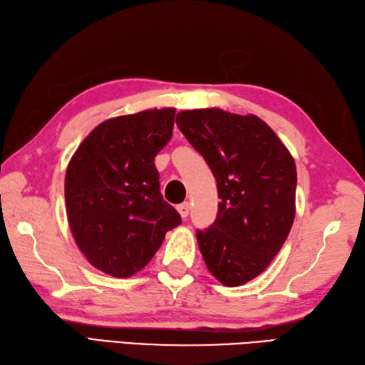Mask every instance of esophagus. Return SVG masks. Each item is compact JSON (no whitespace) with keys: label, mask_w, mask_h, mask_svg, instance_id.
I'll return each instance as SVG.
<instances>
[{"label":"esophagus","mask_w":365,"mask_h":365,"mask_svg":"<svg viewBox=\"0 0 365 365\" xmlns=\"http://www.w3.org/2000/svg\"><path fill=\"white\" fill-rule=\"evenodd\" d=\"M176 209H178V212L181 214V217H182V218H185V217L189 215V212H190V205H189V201H184V203L178 205V206H176Z\"/></svg>","instance_id":"1"}]
</instances>
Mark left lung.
I'll list each match as a JSON object with an SVG mask.
<instances>
[{"label": "left lung", "instance_id": "8db88e82", "mask_svg": "<svg viewBox=\"0 0 365 365\" xmlns=\"http://www.w3.org/2000/svg\"><path fill=\"white\" fill-rule=\"evenodd\" d=\"M176 125L217 181L218 212L197 240L223 286L259 277L284 244L295 218V160L256 115L218 108L181 110Z\"/></svg>", "mask_w": 365, "mask_h": 365}]
</instances>
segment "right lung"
Wrapping results in <instances>:
<instances>
[{
  "mask_svg": "<svg viewBox=\"0 0 365 365\" xmlns=\"http://www.w3.org/2000/svg\"><path fill=\"white\" fill-rule=\"evenodd\" d=\"M175 109L109 118L79 145L66 173V205L76 245L115 278L140 272L181 223L164 201L155 165L172 139Z\"/></svg>",
  "mask_w": 365,
  "mask_h": 365,
  "instance_id": "1",
  "label": "right lung"
}]
</instances>
